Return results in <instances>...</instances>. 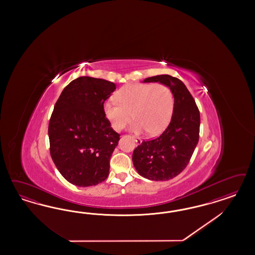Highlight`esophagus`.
<instances>
[{"instance_id":"obj_1","label":"esophagus","mask_w":255,"mask_h":255,"mask_svg":"<svg viewBox=\"0 0 255 255\" xmlns=\"http://www.w3.org/2000/svg\"><path fill=\"white\" fill-rule=\"evenodd\" d=\"M132 139H133V141H134L137 145H140V144L142 143V140L140 138H137V137H132Z\"/></svg>"}]
</instances>
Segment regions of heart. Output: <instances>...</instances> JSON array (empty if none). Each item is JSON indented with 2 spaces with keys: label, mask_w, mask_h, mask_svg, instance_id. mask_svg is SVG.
Masks as SVG:
<instances>
[{
  "label": "heart",
  "mask_w": 255,
  "mask_h": 255,
  "mask_svg": "<svg viewBox=\"0 0 255 255\" xmlns=\"http://www.w3.org/2000/svg\"><path fill=\"white\" fill-rule=\"evenodd\" d=\"M118 103L108 101L104 112L113 129L120 131L135 120L130 130L135 133L147 131L161 133L170 123L174 110V97L162 84H127L116 93Z\"/></svg>",
  "instance_id": "1"
}]
</instances>
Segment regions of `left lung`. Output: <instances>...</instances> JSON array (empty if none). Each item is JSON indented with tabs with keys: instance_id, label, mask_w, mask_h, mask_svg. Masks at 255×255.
Returning <instances> with one entry per match:
<instances>
[{
	"instance_id": "8db88e82",
	"label": "left lung",
	"mask_w": 255,
	"mask_h": 255,
	"mask_svg": "<svg viewBox=\"0 0 255 255\" xmlns=\"http://www.w3.org/2000/svg\"><path fill=\"white\" fill-rule=\"evenodd\" d=\"M142 82H158L168 87L174 97V110L162 134L143 141L133 150L132 163L143 178L169 180L185 169L193 155L199 140L200 113L185 84L177 77L159 75Z\"/></svg>"
}]
</instances>
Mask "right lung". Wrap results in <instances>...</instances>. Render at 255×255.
Segmentation results:
<instances>
[{"mask_svg": "<svg viewBox=\"0 0 255 255\" xmlns=\"http://www.w3.org/2000/svg\"><path fill=\"white\" fill-rule=\"evenodd\" d=\"M116 84L102 78L79 77L62 91L48 125L50 155L62 177L78 187L106 180L109 161L119 144L104 112Z\"/></svg>", "mask_w": 255, "mask_h": 255, "instance_id": "1", "label": "right lung"}]
</instances>
